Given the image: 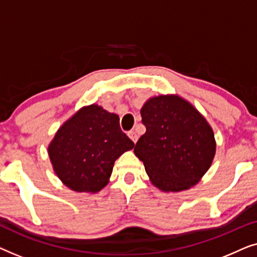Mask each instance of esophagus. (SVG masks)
<instances>
[{"label": "esophagus", "mask_w": 257, "mask_h": 257, "mask_svg": "<svg viewBox=\"0 0 257 257\" xmlns=\"http://www.w3.org/2000/svg\"><path fill=\"white\" fill-rule=\"evenodd\" d=\"M127 136L130 137V139H131L135 144L137 143V140H138V136H137V133L135 131H130L127 133Z\"/></svg>", "instance_id": "obj_1"}]
</instances>
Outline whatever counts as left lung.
Here are the masks:
<instances>
[{"label": "left lung", "mask_w": 257, "mask_h": 257, "mask_svg": "<svg viewBox=\"0 0 257 257\" xmlns=\"http://www.w3.org/2000/svg\"><path fill=\"white\" fill-rule=\"evenodd\" d=\"M140 113L146 132L135 153L153 185L165 192L194 186L215 154L214 133L206 119L178 96L151 98Z\"/></svg>", "instance_id": "8db88e82"}]
</instances>
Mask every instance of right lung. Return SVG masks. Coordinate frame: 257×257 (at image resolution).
Here are the masks:
<instances>
[{
  "label": "right lung",
  "mask_w": 257,
  "mask_h": 257,
  "mask_svg": "<svg viewBox=\"0 0 257 257\" xmlns=\"http://www.w3.org/2000/svg\"><path fill=\"white\" fill-rule=\"evenodd\" d=\"M133 146L117 114L90 105L58 130L49 157L63 184L72 191L94 193L107 184L119 156Z\"/></svg>",
  "instance_id": "obj_1"
}]
</instances>
